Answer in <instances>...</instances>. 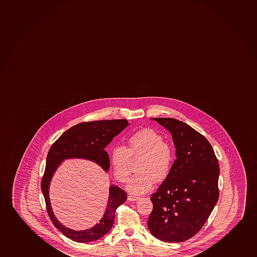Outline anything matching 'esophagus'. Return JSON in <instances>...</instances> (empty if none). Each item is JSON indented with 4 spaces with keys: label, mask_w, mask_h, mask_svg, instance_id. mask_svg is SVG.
Returning a JSON list of instances; mask_svg holds the SVG:
<instances>
[{
    "label": "esophagus",
    "mask_w": 257,
    "mask_h": 257,
    "mask_svg": "<svg viewBox=\"0 0 257 257\" xmlns=\"http://www.w3.org/2000/svg\"><path fill=\"white\" fill-rule=\"evenodd\" d=\"M139 197H136V196H134V195H130L127 196V200H128V201H135L139 200Z\"/></svg>",
    "instance_id": "34e87169"
}]
</instances>
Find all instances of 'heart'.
<instances>
[{
  "instance_id": "1",
  "label": "heart",
  "mask_w": 257,
  "mask_h": 257,
  "mask_svg": "<svg viewBox=\"0 0 257 257\" xmlns=\"http://www.w3.org/2000/svg\"><path fill=\"white\" fill-rule=\"evenodd\" d=\"M127 148L113 147L109 162L113 174L121 183L127 182L132 159L140 158L137 173L127 184L135 195L149 191L154 183H162L168 177L174 162V148L164 141L162 135L151 127H144L132 134L127 139Z\"/></svg>"
}]
</instances>
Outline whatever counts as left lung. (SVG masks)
Here are the masks:
<instances>
[{
	"mask_svg": "<svg viewBox=\"0 0 257 257\" xmlns=\"http://www.w3.org/2000/svg\"><path fill=\"white\" fill-rule=\"evenodd\" d=\"M154 119L172 135L177 160L151 195L154 208L148 229L164 242H183L201 230L218 201V160L209 142L188 124L174 118Z\"/></svg>",
	"mask_w": 257,
	"mask_h": 257,
	"instance_id": "obj_1",
	"label": "left lung"
}]
</instances>
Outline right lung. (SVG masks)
<instances>
[{"label":"right lung","mask_w":257,"mask_h":257,"mask_svg":"<svg viewBox=\"0 0 257 257\" xmlns=\"http://www.w3.org/2000/svg\"><path fill=\"white\" fill-rule=\"evenodd\" d=\"M127 125L126 119L80 122L62 134L50 148L41 181L46 210L54 225L64 236L75 242H92L105 235L114 224L115 210L127 200V193L119 187L110 186L106 211L99 223L88 230L76 231L62 225L53 214L49 198L51 177L62 160L71 158L92 160L103 167L104 171H109V158L105 148Z\"/></svg>","instance_id":"right-lung-1"}]
</instances>
